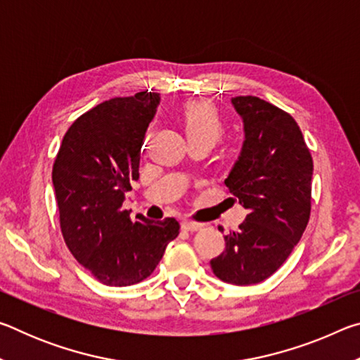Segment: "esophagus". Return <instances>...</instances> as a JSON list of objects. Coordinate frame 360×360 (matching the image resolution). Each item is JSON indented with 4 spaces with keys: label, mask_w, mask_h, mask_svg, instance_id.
<instances>
[{
    "label": "esophagus",
    "mask_w": 360,
    "mask_h": 360,
    "mask_svg": "<svg viewBox=\"0 0 360 360\" xmlns=\"http://www.w3.org/2000/svg\"><path fill=\"white\" fill-rule=\"evenodd\" d=\"M181 227L187 230V231H198V230H202L203 224H197V222H192V221H182Z\"/></svg>",
    "instance_id": "1"
}]
</instances>
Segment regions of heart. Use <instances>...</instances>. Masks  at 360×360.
<instances>
[{
  "label": "heart",
  "mask_w": 360,
  "mask_h": 360,
  "mask_svg": "<svg viewBox=\"0 0 360 360\" xmlns=\"http://www.w3.org/2000/svg\"><path fill=\"white\" fill-rule=\"evenodd\" d=\"M181 122L188 143L210 141L216 144L224 133L221 115L206 101L187 103L181 111Z\"/></svg>",
  "instance_id": "b5f03b06"
}]
</instances>
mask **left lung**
I'll list each match as a JSON object with an SVG mask.
<instances>
[{"mask_svg":"<svg viewBox=\"0 0 360 360\" xmlns=\"http://www.w3.org/2000/svg\"><path fill=\"white\" fill-rule=\"evenodd\" d=\"M245 141L225 186L248 210L240 230L210 264L224 283L251 285L271 276L307 229L313 158L290 114L257 96H235Z\"/></svg>","mask_w":360,"mask_h":360,"instance_id":"8db88e82","label":"left lung"}]
</instances>
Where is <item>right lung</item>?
<instances>
[{
    "instance_id": "1",
    "label": "right lung",
    "mask_w": 360,
    "mask_h": 360,
    "mask_svg": "<svg viewBox=\"0 0 360 360\" xmlns=\"http://www.w3.org/2000/svg\"><path fill=\"white\" fill-rule=\"evenodd\" d=\"M160 94L112 98L72 122L53 163L60 227L71 254L106 285H131L155 270L179 233L173 217L136 221L122 210Z\"/></svg>"
}]
</instances>
